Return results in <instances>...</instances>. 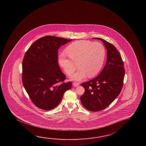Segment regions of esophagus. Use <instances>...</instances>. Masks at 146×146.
<instances>
[{
    "mask_svg": "<svg viewBox=\"0 0 146 146\" xmlns=\"http://www.w3.org/2000/svg\"><path fill=\"white\" fill-rule=\"evenodd\" d=\"M79 85H80V84H79V83H78V82H74L73 83V86L75 87H78V86H79Z\"/></svg>",
    "mask_w": 146,
    "mask_h": 146,
    "instance_id": "esophagus-1",
    "label": "esophagus"
}]
</instances>
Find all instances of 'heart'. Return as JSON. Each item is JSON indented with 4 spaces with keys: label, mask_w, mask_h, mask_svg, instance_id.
<instances>
[{
    "label": "heart",
    "mask_w": 146,
    "mask_h": 146,
    "mask_svg": "<svg viewBox=\"0 0 146 146\" xmlns=\"http://www.w3.org/2000/svg\"><path fill=\"white\" fill-rule=\"evenodd\" d=\"M67 52H62L58 56V63L64 72L72 74L76 68H79L71 76L74 80L80 81L87 77H94L102 67L106 57V50L102 44L89 40H77L67 47Z\"/></svg>",
    "instance_id": "b5f03b06"
}]
</instances>
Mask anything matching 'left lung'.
I'll return each mask as SVG.
<instances>
[{
  "instance_id": "8db88e82",
  "label": "left lung",
  "mask_w": 146,
  "mask_h": 146,
  "mask_svg": "<svg viewBox=\"0 0 146 146\" xmlns=\"http://www.w3.org/2000/svg\"><path fill=\"white\" fill-rule=\"evenodd\" d=\"M103 42L107 50L104 68L96 78L81 84L85 89L80 96L84 107L91 112L106 109L118 96L123 86L125 69L121 56L112 44L101 38H93Z\"/></svg>"
}]
</instances>
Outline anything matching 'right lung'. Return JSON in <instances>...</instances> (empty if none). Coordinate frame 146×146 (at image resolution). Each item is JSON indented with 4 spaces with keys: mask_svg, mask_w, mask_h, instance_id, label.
Segmentation results:
<instances>
[{
    "mask_svg": "<svg viewBox=\"0 0 146 146\" xmlns=\"http://www.w3.org/2000/svg\"><path fill=\"white\" fill-rule=\"evenodd\" d=\"M72 40L44 36L36 40L25 54L22 83L32 101L40 109H54L65 92L72 88L71 82H64L66 76L58 64V50Z\"/></svg>",
    "mask_w": 146,
    "mask_h": 146,
    "instance_id": "1",
    "label": "right lung"
}]
</instances>
